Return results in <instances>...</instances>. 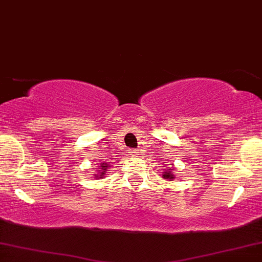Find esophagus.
Segmentation results:
<instances>
[{
  "mask_svg": "<svg viewBox=\"0 0 262 262\" xmlns=\"http://www.w3.org/2000/svg\"><path fill=\"white\" fill-rule=\"evenodd\" d=\"M136 153H138L137 150H131V154H136Z\"/></svg>",
  "mask_w": 262,
  "mask_h": 262,
  "instance_id": "34e87169",
  "label": "esophagus"
}]
</instances>
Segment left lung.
Listing matches in <instances>:
<instances>
[{"mask_svg": "<svg viewBox=\"0 0 262 262\" xmlns=\"http://www.w3.org/2000/svg\"><path fill=\"white\" fill-rule=\"evenodd\" d=\"M173 170H175V169H173V166L169 167V169H166V167H165V169H164V173H163L164 179L169 180V181L175 179V175H173V172H172Z\"/></svg>", "mask_w": 262, "mask_h": 262, "instance_id": "obj_1", "label": "left lung"}]
</instances>
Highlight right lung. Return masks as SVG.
<instances>
[{
  "label": "right lung",
  "mask_w": 262,
  "mask_h": 262,
  "mask_svg": "<svg viewBox=\"0 0 262 262\" xmlns=\"http://www.w3.org/2000/svg\"><path fill=\"white\" fill-rule=\"evenodd\" d=\"M109 167L111 165L106 163H101V166H98V170H97V173L95 175V177L97 180H101V179H104V175L106 173V171H108Z\"/></svg>",
  "instance_id": "1"
}]
</instances>
